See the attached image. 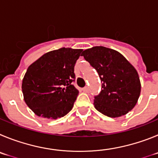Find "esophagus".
Listing matches in <instances>:
<instances>
[{
	"label": "esophagus",
	"instance_id": "obj_1",
	"mask_svg": "<svg viewBox=\"0 0 158 158\" xmlns=\"http://www.w3.org/2000/svg\"><path fill=\"white\" fill-rule=\"evenodd\" d=\"M82 90H83L84 92H86V93H88V92H89V87H88V86H85L84 88H82Z\"/></svg>",
	"mask_w": 158,
	"mask_h": 158
}]
</instances>
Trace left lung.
<instances>
[{"mask_svg":"<svg viewBox=\"0 0 158 158\" xmlns=\"http://www.w3.org/2000/svg\"><path fill=\"white\" fill-rule=\"evenodd\" d=\"M82 56L98 72L102 91L94 97V107L109 117L127 114L135 106L141 92L139 75L121 53L104 46H94Z\"/></svg>","mask_w":158,"mask_h":158,"instance_id":"8db88e82","label":"left lung"}]
</instances>
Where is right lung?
<instances>
[{
	"instance_id": "obj_1",
	"label": "right lung",
	"mask_w": 158,
	"mask_h": 158,
	"mask_svg": "<svg viewBox=\"0 0 158 158\" xmlns=\"http://www.w3.org/2000/svg\"><path fill=\"white\" fill-rule=\"evenodd\" d=\"M82 49L60 48L42 55L28 67L22 82L24 101L38 116L57 119L72 110L79 90L74 67Z\"/></svg>"
}]
</instances>
